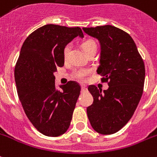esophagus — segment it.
<instances>
[{
    "mask_svg": "<svg viewBox=\"0 0 157 157\" xmlns=\"http://www.w3.org/2000/svg\"><path fill=\"white\" fill-rule=\"evenodd\" d=\"M87 91H88L87 87H85V85H82V86H81V92H82V93H85V92H87Z\"/></svg>",
    "mask_w": 157,
    "mask_h": 157,
    "instance_id": "esophagus-1",
    "label": "esophagus"
}]
</instances>
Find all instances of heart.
<instances>
[{"label": "heart", "mask_w": 157, "mask_h": 157, "mask_svg": "<svg viewBox=\"0 0 157 157\" xmlns=\"http://www.w3.org/2000/svg\"><path fill=\"white\" fill-rule=\"evenodd\" d=\"M81 46H82L83 50L85 51L86 54L93 52V51H97V43L93 39H85V40L82 42ZM69 44H67V45L64 46L63 50V54L64 58H67L68 52H69ZM89 72H90V71L88 69H85V68H76V69H74V71L72 72V75H73L75 78L79 80V81H82V80H84L85 76L89 74Z\"/></svg>", "instance_id": "obj_1"}]
</instances>
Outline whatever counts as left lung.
Listing matches in <instances>:
<instances>
[{
    "label": "left lung",
    "instance_id": "8db88e82",
    "mask_svg": "<svg viewBox=\"0 0 157 157\" xmlns=\"http://www.w3.org/2000/svg\"><path fill=\"white\" fill-rule=\"evenodd\" d=\"M101 45L100 64L97 72L107 82L101 91L90 85L94 102L87 108L92 127L102 135L122 129L131 119L138 105L145 79V67L136 43L127 32L110 25L82 28Z\"/></svg>",
    "mask_w": 157,
    "mask_h": 157
}]
</instances>
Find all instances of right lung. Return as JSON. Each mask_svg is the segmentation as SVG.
Instances as JSON below:
<instances>
[{"label": "right lung", "mask_w": 157, "mask_h": 157, "mask_svg": "<svg viewBox=\"0 0 157 157\" xmlns=\"http://www.w3.org/2000/svg\"><path fill=\"white\" fill-rule=\"evenodd\" d=\"M80 27L48 24L37 29L22 44L14 69L18 98L25 114L44 136L56 137L67 132L81 92L75 81L55 85L54 72L64 64V46L76 36Z\"/></svg>", "instance_id": "add662e5"}]
</instances>
